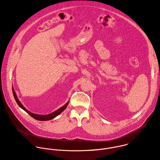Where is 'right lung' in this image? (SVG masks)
Here are the masks:
<instances>
[{"mask_svg":"<svg viewBox=\"0 0 160 160\" xmlns=\"http://www.w3.org/2000/svg\"><path fill=\"white\" fill-rule=\"evenodd\" d=\"M12 93H13V96H14V98L17 102V104H18V106L22 108V109H23L24 111H25L28 114H29V115L32 117L33 118H35V120H40V121H47V120H50L51 119H53L55 117H56L57 116H58L59 114H61L67 107L68 103H69V101H68L66 104H64L63 106H62L61 108H60L59 109H58V110L55 111L54 112L51 113V114H49V115H37V114H34V113H32L31 112H30L29 111H28L23 106H22V104L20 102V101H19V99H18L17 98V96L16 94V92L15 91L13 88V87L12 88Z\"/></svg>","mask_w":160,"mask_h":160,"instance_id":"obj_1","label":"right lung"}]
</instances>
